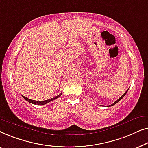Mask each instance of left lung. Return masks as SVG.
Returning a JSON list of instances; mask_svg holds the SVG:
<instances>
[{"label":"left lung","mask_w":148,"mask_h":148,"mask_svg":"<svg viewBox=\"0 0 148 148\" xmlns=\"http://www.w3.org/2000/svg\"><path fill=\"white\" fill-rule=\"evenodd\" d=\"M128 90H129V89H128ZM128 90H127V91H126V92H125V93H124V94H123V95L121 96V97L119 98V99H117V100H116V101L115 102V103H113V104H112V105H109V106H107V107H111V106H113V105H115V104H116V103H117L119 101H121V99H123V97H125V95H126V93H127V91H128Z\"/></svg>","instance_id":"left-lung-1"}]
</instances>
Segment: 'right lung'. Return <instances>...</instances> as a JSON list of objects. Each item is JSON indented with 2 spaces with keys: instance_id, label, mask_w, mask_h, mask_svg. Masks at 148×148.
<instances>
[{
  "instance_id": "1",
  "label": "right lung",
  "mask_w": 148,
  "mask_h": 148,
  "mask_svg": "<svg viewBox=\"0 0 148 148\" xmlns=\"http://www.w3.org/2000/svg\"><path fill=\"white\" fill-rule=\"evenodd\" d=\"M62 94H60L59 95L56 96V97H53V98H51L50 99H48V100H45V101H35V100H32V99H28V98H27L25 97H24L23 95H22V97L24 98L27 101H28L29 103H32V104H34V105H45V104L49 103V102L53 101V100H55L56 99H58V97H60V96H61Z\"/></svg>"
}]
</instances>
